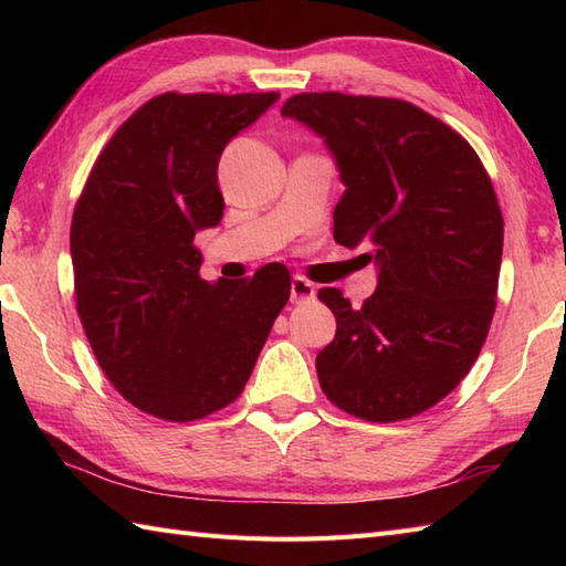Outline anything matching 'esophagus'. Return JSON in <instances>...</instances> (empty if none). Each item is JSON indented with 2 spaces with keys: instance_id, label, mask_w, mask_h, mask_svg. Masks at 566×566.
<instances>
[{
  "instance_id": "1",
  "label": "esophagus",
  "mask_w": 566,
  "mask_h": 566,
  "mask_svg": "<svg viewBox=\"0 0 566 566\" xmlns=\"http://www.w3.org/2000/svg\"><path fill=\"white\" fill-rule=\"evenodd\" d=\"M316 296V286L311 284L306 276H294L292 280V302L294 304H302V302H308V298Z\"/></svg>"
}]
</instances>
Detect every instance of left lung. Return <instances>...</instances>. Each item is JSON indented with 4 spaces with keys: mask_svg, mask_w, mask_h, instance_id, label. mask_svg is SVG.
Instances as JSON below:
<instances>
[{
    "mask_svg": "<svg viewBox=\"0 0 566 566\" xmlns=\"http://www.w3.org/2000/svg\"><path fill=\"white\" fill-rule=\"evenodd\" d=\"M282 116L314 128L345 185L333 238L379 268L353 308L321 290L338 331L316 357L323 394L355 418L394 423L442 401L476 363L496 311L503 216L469 143L416 104L304 92Z\"/></svg>",
    "mask_w": 566,
    "mask_h": 566,
    "instance_id": "8db88e82",
    "label": "left lung"
}]
</instances>
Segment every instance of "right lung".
Returning a JSON list of instances; mask_svg holds the SVG:
<instances>
[{
    "instance_id": "add662e5",
    "label": "right lung",
    "mask_w": 566,
    "mask_h": 566,
    "mask_svg": "<svg viewBox=\"0 0 566 566\" xmlns=\"http://www.w3.org/2000/svg\"><path fill=\"white\" fill-rule=\"evenodd\" d=\"M276 92H165L118 126L70 226L77 316L128 403L187 423L233 403L292 276L270 262L245 280L199 276L195 235L223 216L219 158Z\"/></svg>"
}]
</instances>
